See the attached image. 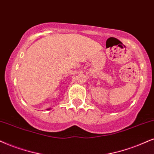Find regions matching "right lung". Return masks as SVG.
Segmentation results:
<instances>
[{"label": "right lung", "instance_id": "obj_1", "mask_svg": "<svg viewBox=\"0 0 154 154\" xmlns=\"http://www.w3.org/2000/svg\"><path fill=\"white\" fill-rule=\"evenodd\" d=\"M51 109V108H50V109H48V110H50Z\"/></svg>", "mask_w": 154, "mask_h": 154}]
</instances>
